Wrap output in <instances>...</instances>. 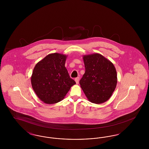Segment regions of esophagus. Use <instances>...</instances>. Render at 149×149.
<instances>
[{
    "mask_svg": "<svg viewBox=\"0 0 149 149\" xmlns=\"http://www.w3.org/2000/svg\"><path fill=\"white\" fill-rule=\"evenodd\" d=\"M75 81L77 84H79V77H77V78H75Z\"/></svg>",
    "mask_w": 149,
    "mask_h": 149,
    "instance_id": "34e87169",
    "label": "esophagus"
}]
</instances>
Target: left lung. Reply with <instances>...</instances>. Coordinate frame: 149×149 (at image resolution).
Wrapping results in <instances>:
<instances>
[{
    "instance_id": "8db88e82",
    "label": "left lung",
    "mask_w": 149,
    "mask_h": 149,
    "mask_svg": "<svg viewBox=\"0 0 149 149\" xmlns=\"http://www.w3.org/2000/svg\"><path fill=\"white\" fill-rule=\"evenodd\" d=\"M85 71L79 81L87 99L101 104L109 99L117 83L113 64L100 54L83 55Z\"/></svg>"
}]
</instances>
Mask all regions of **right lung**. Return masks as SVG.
Segmentation results:
<instances>
[{"label": "right lung", "mask_w": 149, "mask_h": 149, "mask_svg": "<svg viewBox=\"0 0 149 149\" xmlns=\"http://www.w3.org/2000/svg\"><path fill=\"white\" fill-rule=\"evenodd\" d=\"M67 56L58 53L49 54L36 64L32 71V88L37 97L46 104L62 100L76 84L65 66Z\"/></svg>", "instance_id": "right-lung-1"}]
</instances>
